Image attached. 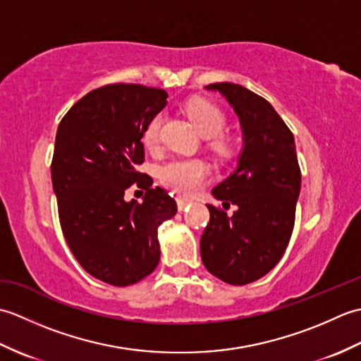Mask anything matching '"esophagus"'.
Returning a JSON list of instances; mask_svg holds the SVG:
<instances>
[{
  "label": "esophagus",
  "instance_id": "34e87169",
  "mask_svg": "<svg viewBox=\"0 0 361 361\" xmlns=\"http://www.w3.org/2000/svg\"><path fill=\"white\" fill-rule=\"evenodd\" d=\"M190 203L192 202L188 200V198H176V206H178V211H185Z\"/></svg>",
  "mask_w": 361,
  "mask_h": 361
}]
</instances>
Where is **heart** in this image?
<instances>
[{"label": "heart", "mask_w": 361, "mask_h": 361, "mask_svg": "<svg viewBox=\"0 0 361 361\" xmlns=\"http://www.w3.org/2000/svg\"><path fill=\"white\" fill-rule=\"evenodd\" d=\"M189 119L192 121L197 132L206 140L217 137L224 132L226 127V116L217 105L208 101H192L186 105L185 109ZM161 114L153 116L149 124L145 126L142 133V142L145 149L153 150L157 149L159 142V128H161ZM211 149L214 152L225 155L228 152L226 144L221 141H212ZM158 180L163 183L166 188H171L176 194L181 195H192L198 189L203 186L209 175V169L203 161L195 158H173L167 161L163 166L158 167L157 171Z\"/></svg>", "instance_id": "obj_1"}]
</instances>
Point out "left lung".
Wrapping results in <instances>:
<instances>
[{
  "label": "left lung",
  "mask_w": 361,
  "mask_h": 361,
  "mask_svg": "<svg viewBox=\"0 0 361 361\" xmlns=\"http://www.w3.org/2000/svg\"><path fill=\"white\" fill-rule=\"evenodd\" d=\"M219 91L239 116L243 150L235 171L212 189L231 217L206 204L211 219L200 239L202 260L211 274L231 286L262 278L279 262L295 226L301 190L295 137L271 104L242 85L221 82ZM225 208V206H224Z\"/></svg>",
  "instance_id": "1"
}]
</instances>
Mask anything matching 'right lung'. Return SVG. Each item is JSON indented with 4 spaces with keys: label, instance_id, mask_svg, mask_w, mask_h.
<instances>
[{
    "label": "right lung",
    "instance_id": "add662e5",
    "mask_svg": "<svg viewBox=\"0 0 361 361\" xmlns=\"http://www.w3.org/2000/svg\"><path fill=\"white\" fill-rule=\"evenodd\" d=\"M164 90L110 83L90 91L60 121L51 163L52 188L65 240L93 278L126 287L159 262L158 228L176 214V203L144 163L142 133L167 104ZM146 190L142 204L125 190Z\"/></svg>",
    "mask_w": 361,
    "mask_h": 361
}]
</instances>
